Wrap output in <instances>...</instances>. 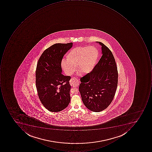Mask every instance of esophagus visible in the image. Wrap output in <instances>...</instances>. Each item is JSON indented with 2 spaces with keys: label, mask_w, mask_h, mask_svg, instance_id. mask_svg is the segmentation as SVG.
<instances>
[{
  "label": "esophagus",
  "mask_w": 152,
  "mask_h": 152,
  "mask_svg": "<svg viewBox=\"0 0 152 152\" xmlns=\"http://www.w3.org/2000/svg\"><path fill=\"white\" fill-rule=\"evenodd\" d=\"M78 83H79L78 81L77 80L75 77H72L70 81V84L72 87H75L78 86V84H79Z\"/></svg>",
  "instance_id": "34e87169"
}]
</instances>
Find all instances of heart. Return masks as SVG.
I'll return each instance as SVG.
<instances>
[{
	"label": "heart",
	"instance_id": "obj_1",
	"mask_svg": "<svg viewBox=\"0 0 152 152\" xmlns=\"http://www.w3.org/2000/svg\"><path fill=\"white\" fill-rule=\"evenodd\" d=\"M98 56L97 49L94 46L77 47L67 54L66 60H62L61 66L68 75L75 72L76 66L82 74H87L94 68Z\"/></svg>",
	"mask_w": 152,
	"mask_h": 152
}]
</instances>
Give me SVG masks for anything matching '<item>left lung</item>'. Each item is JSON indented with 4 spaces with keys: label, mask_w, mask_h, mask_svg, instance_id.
<instances>
[{
    "label": "left lung",
    "mask_w": 152,
    "mask_h": 152,
    "mask_svg": "<svg viewBox=\"0 0 152 152\" xmlns=\"http://www.w3.org/2000/svg\"><path fill=\"white\" fill-rule=\"evenodd\" d=\"M102 56L93 69L81 78L79 91L84 105L98 112L108 107L113 100L118 84L117 65L113 54L103 43Z\"/></svg>",
    "instance_id": "left-lung-1"
}]
</instances>
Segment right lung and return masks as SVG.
Wrapping results in <instances>:
<instances>
[{
    "instance_id": "add662e5",
    "label": "right lung",
    "mask_w": 152,
    "mask_h": 152,
    "mask_svg": "<svg viewBox=\"0 0 152 152\" xmlns=\"http://www.w3.org/2000/svg\"><path fill=\"white\" fill-rule=\"evenodd\" d=\"M72 46V42L55 44L44 51L38 61L37 91L42 104L49 111H61L70 101L71 77L61 74V62L64 55Z\"/></svg>"
}]
</instances>
